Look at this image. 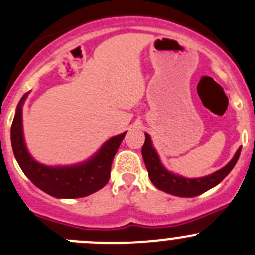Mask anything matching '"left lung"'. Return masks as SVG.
Listing matches in <instances>:
<instances>
[{
  "mask_svg": "<svg viewBox=\"0 0 255 255\" xmlns=\"http://www.w3.org/2000/svg\"><path fill=\"white\" fill-rule=\"evenodd\" d=\"M241 150L242 148H239L233 159L222 169L217 170L216 173L207 175V177L194 178V179L180 177V175H175L173 173L168 172L160 163L159 157H158L157 152L153 148L148 134H145V142L142 147V155L143 159H144L145 167H147L148 175H149L152 183L158 189L163 190L165 193L173 194V196L190 198V197L199 196V194L204 193L208 189L219 184L234 168L239 155H241Z\"/></svg>",
  "mask_w": 255,
  "mask_h": 255,
  "instance_id": "1",
  "label": "left lung"
}]
</instances>
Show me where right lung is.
I'll return each instance as SVG.
<instances>
[{"instance_id":"obj_1","label":"right lung","mask_w":255,"mask_h":255,"mask_svg":"<svg viewBox=\"0 0 255 255\" xmlns=\"http://www.w3.org/2000/svg\"><path fill=\"white\" fill-rule=\"evenodd\" d=\"M27 95L19 101L11 126L13 154L28 179L36 187L56 198H82L95 193L108 183L111 165L126 133L111 138L97 154L82 164L72 167H47L39 164L27 152L22 133V105Z\"/></svg>"}]
</instances>
